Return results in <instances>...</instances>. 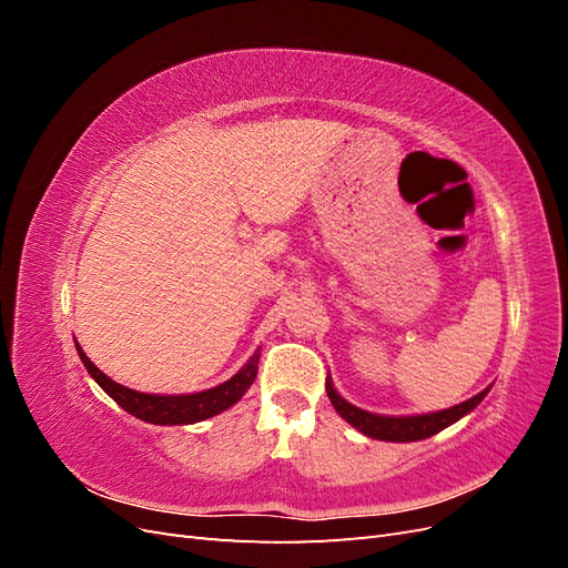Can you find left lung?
Returning a JSON list of instances; mask_svg holds the SVG:
<instances>
[{
    "mask_svg": "<svg viewBox=\"0 0 568 568\" xmlns=\"http://www.w3.org/2000/svg\"><path fill=\"white\" fill-rule=\"evenodd\" d=\"M486 390H480L474 398L464 400L450 409H440V412H432V415H417V417H382V415H372V412L359 409L351 403H346L341 395L334 390L332 382L326 379V395L334 405V409L338 415L346 419L348 424H353L357 432H363L369 438L376 440H390V443H409V440H422L434 436L438 432H443L445 426L455 424L457 419H462L467 412H471L480 400L486 398Z\"/></svg>",
    "mask_w": 568,
    "mask_h": 568,
    "instance_id": "8db88e82",
    "label": "left lung"
}]
</instances>
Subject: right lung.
Returning a JSON list of instances; mask_svg holds the SVG:
<instances>
[{
  "instance_id": "add662e5",
  "label": "right lung",
  "mask_w": 568,
  "mask_h": 568,
  "mask_svg": "<svg viewBox=\"0 0 568 568\" xmlns=\"http://www.w3.org/2000/svg\"><path fill=\"white\" fill-rule=\"evenodd\" d=\"M78 355L82 359V365L88 367V372L92 374V379L104 388L111 398L123 407L130 415H134L136 419L149 422V424H194V422H203L213 415H220L222 409L232 407L242 395L246 393V388L255 382L257 374V359H261V353H253V357L246 363V367L239 369L230 382L220 384L215 388L201 390V393H192V395H151V393H140L120 386L115 382H111L109 376L101 372L99 367H94L92 359L84 355V351L78 346Z\"/></svg>"
}]
</instances>
